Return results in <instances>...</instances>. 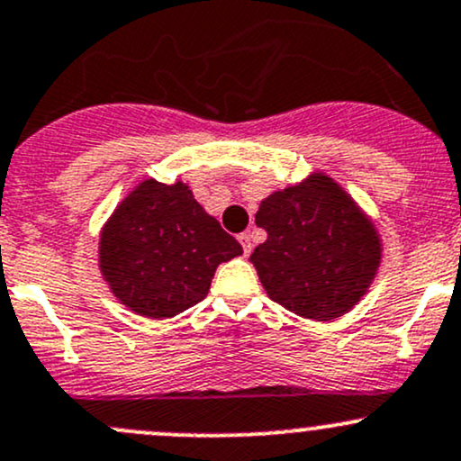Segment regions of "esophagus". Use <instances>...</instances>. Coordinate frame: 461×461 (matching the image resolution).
<instances>
[{
    "label": "esophagus",
    "mask_w": 461,
    "mask_h": 461,
    "mask_svg": "<svg viewBox=\"0 0 461 461\" xmlns=\"http://www.w3.org/2000/svg\"><path fill=\"white\" fill-rule=\"evenodd\" d=\"M239 240L242 245V251H245V256H249L251 249H254V245H251V236L249 234H240Z\"/></svg>",
    "instance_id": "1"
}]
</instances>
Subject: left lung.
Returning a JSON list of instances; mask_svg holds the SVG:
<instances>
[{
  "instance_id": "left-lung-1",
  "label": "left lung",
  "mask_w": 461,
  "mask_h": 461,
  "mask_svg": "<svg viewBox=\"0 0 461 461\" xmlns=\"http://www.w3.org/2000/svg\"><path fill=\"white\" fill-rule=\"evenodd\" d=\"M256 225L267 240L249 262L267 295L306 320L346 315L381 267L383 242L374 221L320 170L262 199Z\"/></svg>"
}]
</instances>
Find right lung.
Listing matches in <instances>:
<instances>
[{
    "mask_svg": "<svg viewBox=\"0 0 461 461\" xmlns=\"http://www.w3.org/2000/svg\"><path fill=\"white\" fill-rule=\"evenodd\" d=\"M242 247L184 181L144 179L100 230L98 267L115 300L146 320H166L207 295L221 262Z\"/></svg>",
    "mask_w": 461,
    "mask_h": 461,
    "instance_id": "obj_1",
    "label": "right lung"
}]
</instances>
